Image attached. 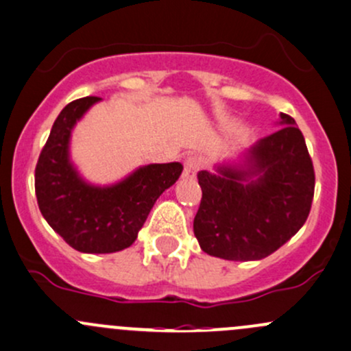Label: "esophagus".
Returning <instances> with one entry per match:
<instances>
[{"label": "esophagus", "instance_id": "obj_1", "mask_svg": "<svg viewBox=\"0 0 351 351\" xmlns=\"http://www.w3.org/2000/svg\"><path fill=\"white\" fill-rule=\"evenodd\" d=\"M202 160L198 156H188L185 160V169H183V176L188 180H193L197 173L200 171Z\"/></svg>", "mask_w": 351, "mask_h": 351}]
</instances>
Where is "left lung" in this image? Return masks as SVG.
Wrapping results in <instances>:
<instances>
[{"label":"left lung","mask_w":351,"mask_h":351,"mask_svg":"<svg viewBox=\"0 0 351 351\" xmlns=\"http://www.w3.org/2000/svg\"><path fill=\"white\" fill-rule=\"evenodd\" d=\"M279 131L215 171L198 173L202 204L193 220L200 249L225 261H261L304 225L315 169L296 121L279 114Z\"/></svg>","instance_id":"left-lung-1"}]
</instances>
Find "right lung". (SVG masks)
<instances>
[{"label":"right lung","instance_id":"1","mask_svg":"<svg viewBox=\"0 0 351 351\" xmlns=\"http://www.w3.org/2000/svg\"><path fill=\"white\" fill-rule=\"evenodd\" d=\"M101 97H84L62 109L35 169L40 212L75 250L112 254L138 239L160 195L176 183L183 165H145L119 182L95 185L79 171L70 156L73 128Z\"/></svg>","mask_w":351,"mask_h":351}]
</instances>
